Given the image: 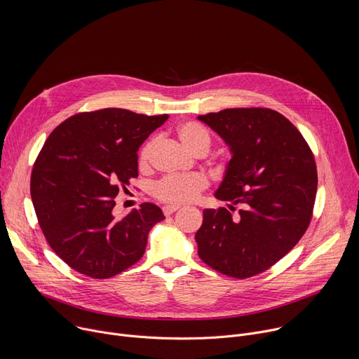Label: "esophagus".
Masks as SVG:
<instances>
[{"instance_id":"obj_1","label":"esophagus","mask_w":359,"mask_h":359,"mask_svg":"<svg viewBox=\"0 0 359 359\" xmlns=\"http://www.w3.org/2000/svg\"><path fill=\"white\" fill-rule=\"evenodd\" d=\"M179 209H180L179 206H165L163 208V213H165V216H170V215H173Z\"/></svg>"}]
</instances>
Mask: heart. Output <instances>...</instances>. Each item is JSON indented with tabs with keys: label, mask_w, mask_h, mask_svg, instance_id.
Wrapping results in <instances>:
<instances>
[{
	"label": "heart",
	"mask_w": 359,
	"mask_h": 359,
	"mask_svg": "<svg viewBox=\"0 0 359 359\" xmlns=\"http://www.w3.org/2000/svg\"><path fill=\"white\" fill-rule=\"evenodd\" d=\"M176 136L182 144L194 155L197 153H206L212 144V136L209 130L197 122H183L176 128ZM155 147V140H147L137 158V165L140 169H146L151 159V151ZM209 186L208 177L201 173L191 175H175L162 179L155 187V196L166 203L183 204L190 203L197 198L200 191Z\"/></svg>",
	"instance_id": "obj_1"
}]
</instances>
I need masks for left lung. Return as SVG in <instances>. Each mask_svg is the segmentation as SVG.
<instances>
[{
	"instance_id": "left-lung-1",
	"label": "left lung",
	"mask_w": 359,
	"mask_h": 359,
	"mask_svg": "<svg viewBox=\"0 0 359 359\" xmlns=\"http://www.w3.org/2000/svg\"><path fill=\"white\" fill-rule=\"evenodd\" d=\"M229 146L231 159L215 193L230 210L204 209L198 257L213 270L248 278L274 266L309 229L317 194L314 155L299 130L267 108L197 116ZM236 203L242 206L231 216Z\"/></svg>"
}]
</instances>
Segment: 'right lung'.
<instances>
[{
	"label": "right lung",
	"instance_id": "1",
	"mask_svg": "<svg viewBox=\"0 0 359 359\" xmlns=\"http://www.w3.org/2000/svg\"><path fill=\"white\" fill-rule=\"evenodd\" d=\"M169 115L107 108L76 114L43 143L31 175L39 227L60 259L92 278L114 277L137 263L162 210L143 203L122 219L119 190L137 177V150Z\"/></svg>",
	"mask_w": 359,
	"mask_h": 359
}]
</instances>
